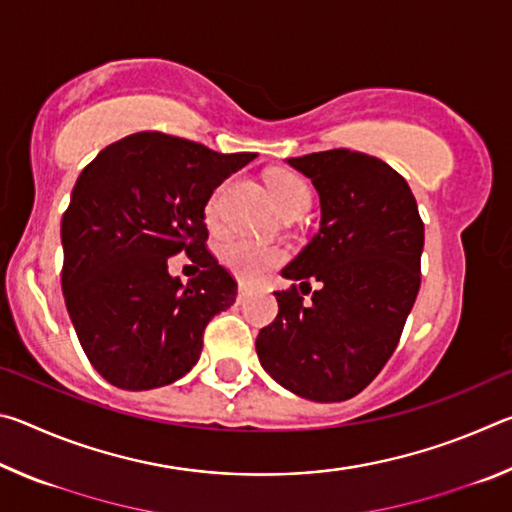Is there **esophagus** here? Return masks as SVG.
<instances>
[{
  "label": "esophagus",
  "mask_w": 512,
  "mask_h": 512,
  "mask_svg": "<svg viewBox=\"0 0 512 512\" xmlns=\"http://www.w3.org/2000/svg\"><path fill=\"white\" fill-rule=\"evenodd\" d=\"M248 298H250V289L246 287V284H241L239 291H237V305H244Z\"/></svg>",
  "instance_id": "esophagus-1"
}]
</instances>
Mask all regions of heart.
<instances>
[{
    "mask_svg": "<svg viewBox=\"0 0 512 512\" xmlns=\"http://www.w3.org/2000/svg\"><path fill=\"white\" fill-rule=\"evenodd\" d=\"M268 187H271L273 201L282 214L293 210H305L311 203V192L305 180L298 173L291 171H275L268 176ZM228 183L219 185L207 198L205 203V219L207 223L219 221L221 201ZM221 262L235 273L241 282H257L264 273L273 271L275 266L284 262V250L275 246H264L250 239H230L221 248Z\"/></svg>",
    "mask_w": 512,
    "mask_h": 512,
    "instance_id": "b5f03b06",
    "label": "heart"
}]
</instances>
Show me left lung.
Returning a JSON list of instances; mask_svg holds the SVG:
<instances>
[{
	"instance_id": "8db88e82",
	"label": "left lung",
	"mask_w": 512,
	"mask_h": 512,
	"mask_svg": "<svg viewBox=\"0 0 512 512\" xmlns=\"http://www.w3.org/2000/svg\"><path fill=\"white\" fill-rule=\"evenodd\" d=\"M320 198V228L275 291L257 357L277 384L314 402L361 393L391 359L420 289L424 225L411 187L372 155L334 149L287 158ZM319 282L309 303L308 280Z\"/></svg>"
}]
</instances>
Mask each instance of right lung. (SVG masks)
I'll return each instance as SVG.
<instances>
[{
    "label": "right lung",
    "instance_id": "1",
    "mask_svg": "<svg viewBox=\"0 0 512 512\" xmlns=\"http://www.w3.org/2000/svg\"><path fill=\"white\" fill-rule=\"evenodd\" d=\"M255 158L137 133L81 171L60 223V282L81 348L112 386L151 391L196 366L205 325L237 298L205 248V203ZM178 252L204 268L187 285L168 275Z\"/></svg>",
    "mask_w": 512,
    "mask_h": 512
}]
</instances>
